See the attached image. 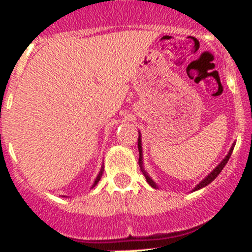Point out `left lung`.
I'll list each match as a JSON object with an SVG mask.
<instances>
[{
	"label": "left lung",
	"mask_w": 252,
	"mask_h": 252,
	"mask_svg": "<svg viewBox=\"0 0 252 252\" xmlns=\"http://www.w3.org/2000/svg\"><path fill=\"white\" fill-rule=\"evenodd\" d=\"M234 146H235V144H233V145H232V147H230L229 152H228V155H227V156L224 157V159H223V161L220 162V163L218 164V166L216 167V168L213 169V171L211 172V173L208 174L207 177H206L204 180H201V182H200L199 184H197L196 187L194 188V190H192V191H196V190L202 189V188H205L206 185L210 184V183L212 182V180H215V179H216V177H217V175L220 174V172H222V169L224 168V166H225V164H227V162L229 161V158H230V156H232V152H233V149H234ZM138 147H139V166H140L142 174H144V175H145V178H146V182L149 183V184L151 185L152 188H155V189H157L156 183H155L154 180H152L151 178L149 177V174L146 173V171H145L144 167H142V147H141V138H140V135H139V139H138Z\"/></svg>",
	"instance_id": "obj_1"
}]
</instances>
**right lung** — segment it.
Masks as SVG:
<instances>
[{
    "instance_id": "right-lung-1",
    "label": "right lung",
    "mask_w": 252,
    "mask_h": 252,
    "mask_svg": "<svg viewBox=\"0 0 252 252\" xmlns=\"http://www.w3.org/2000/svg\"><path fill=\"white\" fill-rule=\"evenodd\" d=\"M101 175H102V169H101V171H100V173H98V175H97V177H96L95 182H94L93 187H91V188H94V187H95V185H96V184H97V183H98V182H100V179H101Z\"/></svg>"
}]
</instances>
